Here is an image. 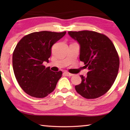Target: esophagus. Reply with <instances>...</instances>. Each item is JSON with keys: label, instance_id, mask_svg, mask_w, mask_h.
<instances>
[{"label": "esophagus", "instance_id": "esophagus-1", "mask_svg": "<svg viewBox=\"0 0 130 130\" xmlns=\"http://www.w3.org/2000/svg\"><path fill=\"white\" fill-rule=\"evenodd\" d=\"M64 74L67 76H69V77H71V76H73V74H72V73H69V72H64Z\"/></svg>", "mask_w": 130, "mask_h": 130}]
</instances>
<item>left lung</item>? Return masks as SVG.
I'll return each mask as SVG.
<instances>
[{"label":"left lung","mask_w":130,"mask_h":130,"mask_svg":"<svg viewBox=\"0 0 130 130\" xmlns=\"http://www.w3.org/2000/svg\"><path fill=\"white\" fill-rule=\"evenodd\" d=\"M80 45V60L89 72L81 75L82 82L75 86L78 93L86 99L104 95L111 88L118 74L120 58L110 39L95 31H69Z\"/></svg>","instance_id":"1"}]
</instances>
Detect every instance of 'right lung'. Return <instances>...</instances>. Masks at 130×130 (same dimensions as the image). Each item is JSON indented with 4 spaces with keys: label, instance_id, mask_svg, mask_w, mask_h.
<instances>
[{
    "label": "right lung",
    "instance_id": "right-lung-1",
    "mask_svg": "<svg viewBox=\"0 0 130 130\" xmlns=\"http://www.w3.org/2000/svg\"><path fill=\"white\" fill-rule=\"evenodd\" d=\"M66 34L35 32L25 35L17 44L12 56L14 74L19 86L29 95L42 98L56 88L62 72H53L42 63L49 61L51 47Z\"/></svg>",
    "mask_w": 130,
    "mask_h": 130
}]
</instances>
